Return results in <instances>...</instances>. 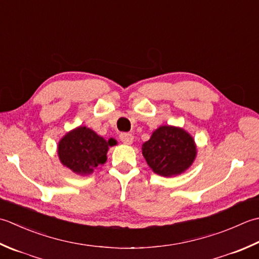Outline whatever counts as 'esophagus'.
<instances>
[{
  "label": "esophagus",
  "mask_w": 259,
  "mask_h": 259,
  "mask_svg": "<svg viewBox=\"0 0 259 259\" xmlns=\"http://www.w3.org/2000/svg\"><path fill=\"white\" fill-rule=\"evenodd\" d=\"M119 139H120V141L123 142L124 144H127V145H130V144L133 143V141H134V136L132 135V134H130V133H120V135H119Z\"/></svg>",
  "instance_id": "esophagus-1"
}]
</instances>
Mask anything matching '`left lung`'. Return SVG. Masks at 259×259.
<instances>
[{
    "instance_id": "left-lung-1",
    "label": "left lung",
    "mask_w": 259,
    "mask_h": 259,
    "mask_svg": "<svg viewBox=\"0 0 259 259\" xmlns=\"http://www.w3.org/2000/svg\"><path fill=\"white\" fill-rule=\"evenodd\" d=\"M142 153L153 171L163 177L180 174L192 164L197 149L182 128L161 126L142 146Z\"/></svg>"
}]
</instances>
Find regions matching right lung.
<instances>
[{"instance_id": "1", "label": "right lung", "mask_w": 259, "mask_h": 259, "mask_svg": "<svg viewBox=\"0 0 259 259\" xmlns=\"http://www.w3.org/2000/svg\"><path fill=\"white\" fill-rule=\"evenodd\" d=\"M94 131L80 126L62 137L58 145V156L65 166L77 174H89L106 162L108 146L113 145Z\"/></svg>"}]
</instances>
